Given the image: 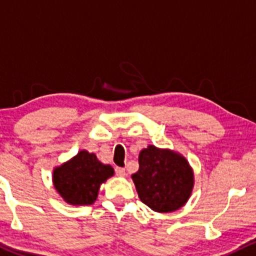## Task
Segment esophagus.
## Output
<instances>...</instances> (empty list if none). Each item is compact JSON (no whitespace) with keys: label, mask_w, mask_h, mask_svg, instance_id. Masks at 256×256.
<instances>
[{"label":"esophagus","mask_w":256,"mask_h":256,"mask_svg":"<svg viewBox=\"0 0 256 256\" xmlns=\"http://www.w3.org/2000/svg\"><path fill=\"white\" fill-rule=\"evenodd\" d=\"M116 176H118V177H125V176H126L125 168H122V167H116Z\"/></svg>","instance_id":"esophagus-1"}]
</instances>
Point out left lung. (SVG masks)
Returning a JSON list of instances; mask_svg holds the SVG:
<instances>
[{
    "mask_svg": "<svg viewBox=\"0 0 256 256\" xmlns=\"http://www.w3.org/2000/svg\"><path fill=\"white\" fill-rule=\"evenodd\" d=\"M140 168L132 174L138 198L158 213L179 210L192 196L195 178L188 160L171 149L148 146L138 156Z\"/></svg>",
    "mask_w": 256,
    "mask_h": 256,
    "instance_id": "obj_1",
    "label": "left lung"
}]
</instances>
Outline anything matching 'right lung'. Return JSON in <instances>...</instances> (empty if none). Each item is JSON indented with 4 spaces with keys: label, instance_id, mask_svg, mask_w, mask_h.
<instances>
[{
    "label": "right lung",
    "instance_id": "1",
    "mask_svg": "<svg viewBox=\"0 0 256 256\" xmlns=\"http://www.w3.org/2000/svg\"><path fill=\"white\" fill-rule=\"evenodd\" d=\"M114 176V168L104 165L94 152L80 150L52 171V184L66 204L89 206L96 201L100 186Z\"/></svg>",
    "mask_w": 256,
    "mask_h": 256
}]
</instances>
